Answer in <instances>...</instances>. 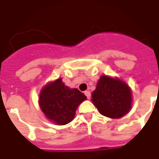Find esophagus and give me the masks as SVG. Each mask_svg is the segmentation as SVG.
I'll list each match as a JSON object with an SVG mask.
<instances>
[{"label": "esophagus", "mask_w": 159, "mask_h": 159, "mask_svg": "<svg viewBox=\"0 0 159 159\" xmlns=\"http://www.w3.org/2000/svg\"><path fill=\"white\" fill-rule=\"evenodd\" d=\"M84 94H85V95H86L87 98H88V99L91 98V92H90L89 91H86V92H84Z\"/></svg>", "instance_id": "obj_1"}]
</instances>
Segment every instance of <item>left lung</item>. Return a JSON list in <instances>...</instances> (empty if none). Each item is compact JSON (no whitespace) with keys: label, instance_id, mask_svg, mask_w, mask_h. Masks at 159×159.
Wrapping results in <instances>:
<instances>
[{"label":"left lung","instance_id":"left-lung-1","mask_svg":"<svg viewBox=\"0 0 159 159\" xmlns=\"http://www.w3.org/2000/svg\"><path fill=\"white\" fill-rule=\"evenodd\" d=\"M92 101L99 113L106 117L119 119L131 109V91L119 79L102 75L92 94Z\"/></svg>","mask_w":159,"mask_h":159}]
</instances>
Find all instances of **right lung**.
I'll list each match as a JSON object with an SVG mask.
<instances>
[{
  "mask_svg": "<svg viewBox=\"0 0 159 159\" xmlns=\"http://www.w3.org/2000/svg\"><path fill=\"white\" fill-rule=\"evenodd\" d=\"M86 99L84 94L76 88L70 89L59 78L42 88L39 104L50 121L65 125L72 121L78 106Z\"/></svg>",
  "mask_w": 159,
  "mask_h": 159,
  "instance_id": "right-lung-1",
  "label": "right lung"
}]
</instances>
